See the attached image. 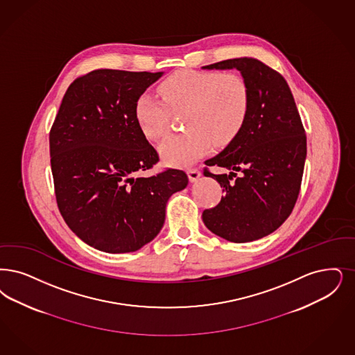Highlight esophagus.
<instances>
[{"label":"esophagus","instance_id":"1","mask_svg":"<svg viewBox=\"0 0 355 355\" xmlns=\"http://www.w3.org/2000/svg\"><path fill=\"white\" fill-rule=\"evenodd\" d=\"M187 175H189L190 182H197L200 177V171L197 168H190V169H187Z\"/></svg>","mask_w":355,"mask_h":355}]
</instances>
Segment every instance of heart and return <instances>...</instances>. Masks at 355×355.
I'll return each mask as SVG.
<instances>
[{"label":"heart","instance_id":"heart-1","mask_svg":"<svg viewBox=\"0 0 355 355\" xmlns=\"http://www.w3.org/2000/svg\"><path fill=\"white\" fill-rule=\"evenodd\" d=\"M162 98L144 92L135 104V117L142 135L159 140L168 130L171 111L186 108L182 133L171 135L159 145L166 164L182 166L207 153L211 145L223 148L234 141L244 127L251 91L239 73L180 70L157 87Z\"/></svg>","mask_w":355,"mask_h":355}]
</instances>
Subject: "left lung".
<instances>
[{"label":"left lung","instance_id":"obj_1","mask_svg":"<svg viewBox=\"0 0 355 355\" xmlns=\"http://www.w3.org/2000/svg\"><path fill=\"white\" fill-rule=\"evenodd\" d=\"M207 70H239L251 91L248 119L238 137L207 166L230 174L213 177L225 196L202 214L215 235L247 243L276 231L298 198L306 158V136L291 88L283 75L255 58H235L205 66Z\"/></svg>","mask_w":355,"mask_h":355}]
</instances>
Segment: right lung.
Masks as SVG:
<instances>
[{"mask_svg": "<svg viewBox=\"0 0 355 355\" xmlns=\"http://www.w3.org/2000/svg\"><path fill=\"white\" fill-rule=\"evenodd\" d=\"M162 73L101 69L79 76L50 130L58 209L78 238L108 254L153 241L168 199L189 182L178 169L136 177L158 155L137 125L135 104Z\"/></svg>", "mask_w": 355, "mask_h": 355, "instance_id": "add662e5", "label": "right lung"}]
</instances>
